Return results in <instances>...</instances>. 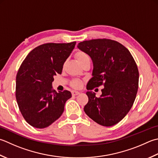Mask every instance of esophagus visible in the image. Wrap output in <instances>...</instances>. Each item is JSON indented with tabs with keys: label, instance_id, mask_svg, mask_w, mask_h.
Masks as SVG:
<instances>
[{
	"label": "esophagus",
	"instance_id": "obj_1",
	"mask_svg": "<svg viewBox=\"0 0 158 158\" xmlns=\"http://www.w3.org/2000/svg\"><path fill=\"white\" fill-rule=\"evenodd\" d=\"M79 93H80V92H78V91H75V90H73V91H72V95H73V96L78 95Z\"/></svg>",
	"mask_w": 158,
	"mask_h": 158
}]
</instances>
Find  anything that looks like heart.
Masks as SVG:
<instances>
[{"mask_svg":"<svg viewBox=\"0 0 158 158\" xmlns=\"http://www.w3.org/2000/svg\"><path fill=\"white\" fill-rule=\"evenodd\" d=\"M75 57L77 60H78L80 64H82L83 62H85V61L89 60L88 55L85 53V52L83 51H78L75 54ZM82 81L80 79H75L71 82L70 85L74 88H80L82 85Z\"/></svg>","mask_w":158,"mask_h":158,"instance_id":"1","label":"heart"}]
</instances>
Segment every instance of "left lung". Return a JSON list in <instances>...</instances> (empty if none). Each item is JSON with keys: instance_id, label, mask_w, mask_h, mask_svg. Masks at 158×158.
Masks as SVG:
<instances>
[{"instance_id": "left-lung-1", "label": "left lung", "mask_w": 158, "mask_h": 158, "mask_svg": "<svg viewBox=\"0 0 158 158\" xmlns=\"http://www.w3.org/2000/svg\"><path fill=\"white\" fill-rule=\"evenodd\" d=\"M77 47L93 61V77L87 89L104 86L99 97L86 92L88 102L84 112L102 126L117 124L131 110L137 94L139 73L134 57L123 44L110 39L86 40Z\"/></svg>"}]
</instances>
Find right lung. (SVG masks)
Segmentation results:
<instances>
[{"label":"right lung","instance_id":"1","mask_svg":"<svg viewBox=\"0 0 158 158\" xmlns=\"http://www.w3.org/2000/svg\"><path fill=\"white\" fill-rule=\"evenodd\" d=\"M76 42L46 43L28 54L16 75L15 98L22 115L33 127L43 129L57 120L70 92L53 90V77L61 74L63 65Z\"/></svg>","mask_w":158,"mask_h":158}]
</instances>
